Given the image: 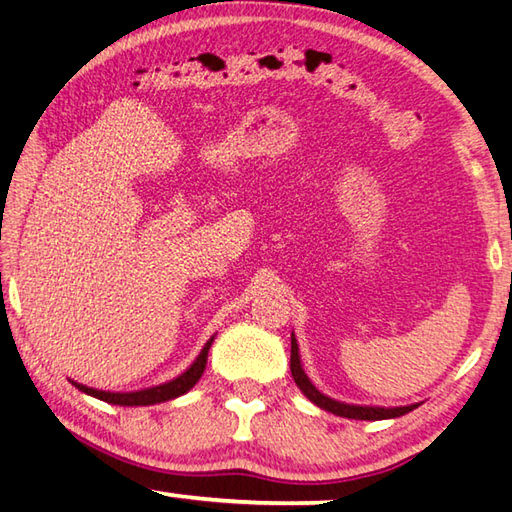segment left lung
Instances as JSON below:
<instances>
[{
  "label": "left lung",
  "instance_id": "left-lung-1",
  "mask_svg": "<svg viewBox=\"0 0 512 512\" xmlns=\"http://www.w3.org/2000/svg\"><path fill=\"white\" fill-rule=\"evenodd\" d=\"M291 374L295 385L302 389V394L309 398L311 403H315L322 410H327L336 416H345V418H356V421H383V418H396L403 416L407 412L416 410L418 405H407V407H360V405H347V403H338L333 398L320 394L318 389L311 385V380L306 378L304 369L300 365V353H297V342L295 336H291Z\"/></svg>",
  "mask_w": 512,
  "mask_h": 512
}]
</instances>
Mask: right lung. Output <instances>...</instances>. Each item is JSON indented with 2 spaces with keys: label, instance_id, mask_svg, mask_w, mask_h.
Returning a JSON list of instances; mask_svg holds the SVG:
<instances>
[{
  "label": "right lung",
  "instance_id": "1",
  "mask_svg": "<svg viewBox=\"0 0 512 512\" xmlns=\"http://www.w3.org/2000/svg\"><path fill=\"white\" fill-rule=\"evenodd\" d=\"M210 338L206 342V347L201 349L199 358L192 362V367L188 371H183V374L179 378L170 380V383H163L159 387H150V389H141V392H127V394H114V392H100V389H91V387H85L80 383H71L76 385L80 392H85L89 396L94 398H100V401L105 403H111V405H123V407H138V405H156V403H163V401H172V398L181 396L185 392H190V389L197 385V380L201 378L203 369H206V362H208V351H210V345H212Z\"/></svg>",
  "mask_w": 512,
  "mask_h": 512
}]
</instances>
